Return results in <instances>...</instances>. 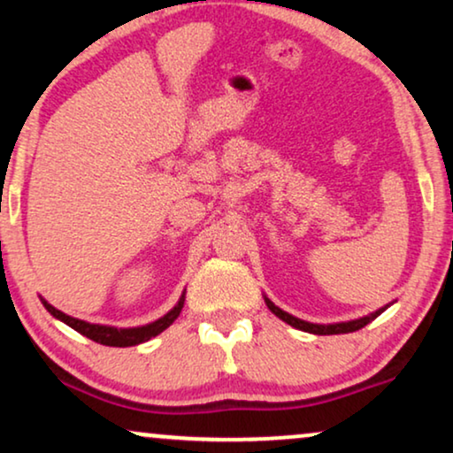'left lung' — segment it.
Returning a JSON list of instances; mask_svg holds the SVG:
<instances>
[{
  "mask_svg": "<svg viewBox=\"0 0 453 453\" xmlns=\"http://www.w3.org/2000/svg\"><path fill=\"white\" fill-rule=\"evenodd\" d=\"M265 303H267V307L272 309V311L276 313V316H278L280 319H284L286 324L295 326V328H299V330H303V332H311V334H345V332H355V330L364 328L365 324H370L372 319H374V318H379L380 313L385 311V309H387V307H380V309H376L374 313H370V316L355 318V319H347V322L318 324V322H307V319H301V318L293 316V313L284 311V309H280V307L276 305V303H273L272 299H265Z\"/></svg>",
  "mask_w": 453,
  "mask_h": 453,
  "instance_id": "1",
  "label": "left lung"
}]
</instances>
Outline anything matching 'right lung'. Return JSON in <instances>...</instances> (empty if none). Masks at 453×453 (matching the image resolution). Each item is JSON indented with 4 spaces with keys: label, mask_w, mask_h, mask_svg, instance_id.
<instances>
[{
    "label": "right lung",
    "mask_w": 453,
    "mask_h": 453,
    "mask_svg": "<svg viewBox=\"0 0 453 453\" xmlns=\"http://www.w3.org/2000/svg\"><path fill=\"white\" fill-rule=\"evenodd\" d=\"M184 301H186V296L181 295L167 313H163L160 318L152 319V322L137 324V326H114V324H106V322H96V319L77 318V316H71V313H65L62 309L54 307L48 301H43V305L51 313V316L62 319V322L71 326V328L81 332L83 336H88V339H91V341L100 342V345L131 347V345H140V342H144V341H150L152 336H157L165 328H169V326L177 319V316H180L181 307H184Z\"/></svg>",
    "instance_id": "obj_1"
}]
</instances>
